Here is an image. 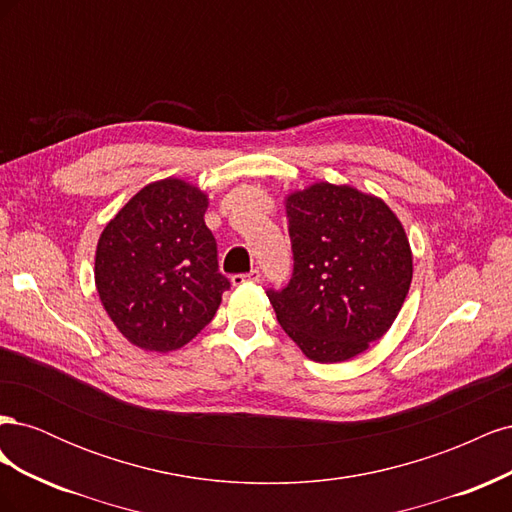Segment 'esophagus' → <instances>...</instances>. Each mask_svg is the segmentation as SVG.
<instances>
[{
  "instance_id": "34e87169",
  "label": "esophagus",
  "mask_w": 512,
  "mask_h": 512,
  "mask_svg": "<svg viewBox=\"0 0 512 512\" xmlns=\"http://www.w3.org/2000/svg\"><path fill=\"white\" fill-rule=\"evenodd\" d=\"M230 282H232V286H243L247 282H260V271L252 269L250 273H237L230 277Z\"/></svg>"
}]
</instances>
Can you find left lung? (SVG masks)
I'll return each instance as SVG.
<instances>
[{
  "label": "left lung",
  "mask_w": 512,
  "mask_h": 512,
  "mask_svg": "<svg viewBox=\"0 0 512 512\" xmlns=\"http://www.w3.org/2000/svg\"><path fill=\"white\" fill-rule=\"evenodd\" d=\"M294 269L269 290L277 322L307 359L342 363L391 329L412 282V250L382 198L320 181L286 196Z\"/></svg>",
  "instance_id": "8db88e82"
}]
</instances>
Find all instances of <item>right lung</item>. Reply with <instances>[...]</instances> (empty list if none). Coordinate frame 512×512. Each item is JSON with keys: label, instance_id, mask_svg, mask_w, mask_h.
<instances>
[{"label": "right lung", "instance_id": "obj_1", "mask_svg": "<svg viewBox=\"0 0 512 512\" xmlns=\"http://www.w3.org/2000/svg\"><path fill=\"white\" fill-rule=\"evenodd\" d=\"M209 196L183 179L153 181L106 224L96 288L130 344L173 352L203 331L230 288L205 224Z\"/></svg>", "mask_w": 512, "mask_h": 512}]
</instances>
